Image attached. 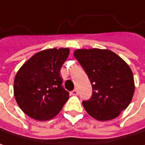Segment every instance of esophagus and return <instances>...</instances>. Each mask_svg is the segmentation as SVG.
I'll use <instances>...</instances> for the list:
<instances>
[{
    "instance_id": "obj_1",
    "label": "esophagus",
    "mask_w": 145,
    "mask_h": 145,
    "mask_svg": "<svg viewBox=\"0 0 145 145\" xmlns=\"http://www.w3.org/2000/svg\"><path fill=\"white\" fill-rule=\"evenodd\" d=\"M72 95H78V91L76 90V89H74L71 91V93Z\"/></svg>"
}]
</instances>
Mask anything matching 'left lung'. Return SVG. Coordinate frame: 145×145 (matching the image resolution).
Returning <instances> with one entry per match:
<instances>
[{"mask_svg":"<svg viewBox=\"0 0 145 145\" xmlns=\"http://www.w3.org/2000/svg\"><path fill=\"white\" fill-rule=\"evenodd\" d=\"M88 75L93 92L82 102L87 113L100 120H110L130 104L135 93L131 69L124 59L109 50L80 49L74 52Z\"/></svg>","mask_w":145,"mask_h":145,"instance_id":"8db88e82","label":"left lung"}]
</instances>
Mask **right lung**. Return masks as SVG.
Here are the masks:
<instances>
[{
    "instance_id": "add662e5",
    "label": "right lung",
    "mask_w": 145,
    "mask_h": 145,
    "mask_svg": "<svg viewBox=\"0 0 145 145\" xmlns=\"http://www.w3.org/2000/svg\"><path fill=\"white\" fill-rule=\"evenodd\" d=\"M69 54L68 48L45 50L35 54L18 71L14 80V95L22 111L31 118L50 120L69 99L59 74Z\"/></svg>"
}]
</instances>
